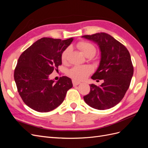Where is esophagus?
Instances as JSON below:
<instances>
[{
    "label": "esophagus",
    "instance_id": "obj_1",
    "mask_svg": "<svg viewBox=\"0 0 148 148\" xmlns=\"http://www.w3.org/2000/svg\"><path fill=\"white\" fill-rule=\"evenodd\" d=\"M72 83H73V86H77V85L81 83V82L79 81H77V80H76V79H72Z\"/></svg>",
    "mask_w": 148,
    "mask_h": 148
}]
</instances>
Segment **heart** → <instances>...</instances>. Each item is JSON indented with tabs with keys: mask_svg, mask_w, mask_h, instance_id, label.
<instances>
[{
	"mask_svg": "<svg viewBox=\"0 0 148 148\" xmlns=\"http://www.w3.org/2000/svg\"><path fill=\"white\" fill-rule=\"evenodd\" d=\"M77 46L82 51L85 56L88 55L95 56L96 52V49L95 46L90 42L86 41H81L77 43ZM70 51V47H66L61 53V60L63 62H65L68 58V56ZM92 68L88 65H75L70 69L67 74L75 79L82 80L86 78L92 72Z\"/></svg>",
	"mask_w": 148,
	"mask_h": 148,
	"instance_id": "1",
	"label": "heart"
}]
</instances>
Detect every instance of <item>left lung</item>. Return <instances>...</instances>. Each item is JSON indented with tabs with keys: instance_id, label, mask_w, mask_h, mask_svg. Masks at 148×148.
<instances>
[{
	"instance_id": "1",
	"label": "left lung",
	"mask_w": 148,
	"mask_h": 148,
	"mask_svg": "<svg viewBox=\"0 0 148 148\" xmlns=\"http://www.w3.org/2000/svg\"><path fill=\"white\" fill-rule=\"evenodd\" d=\"M82 38L99 46L100 63L91 78L104 80L99 86L89 84L90 92L83 99L94 109H110L122 101L130 84L133 75L130 54L125 46L107 33L84 35Z\"/></svg>"
}]
</instances>
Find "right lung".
<instances>
[{
    "instance_id": "1",
    "label": "right lung",
    "mask_w": 148,
    "mask_h": 148,
    "mask_svg": "<svg viewBox=\"0 0 148 148\" xmlns=\"http://www.w3.org/2000/svg\"><path fill=\"white\" fill-rule=\"evenodd\" d=\"M73 40L42 38L20 56L14 79L22 100L30 108L39 112L55 109L72 88L70 78L63 76L55 83L49 76L62 65L61 53Z\"/></svg>"
}]
</instances>
